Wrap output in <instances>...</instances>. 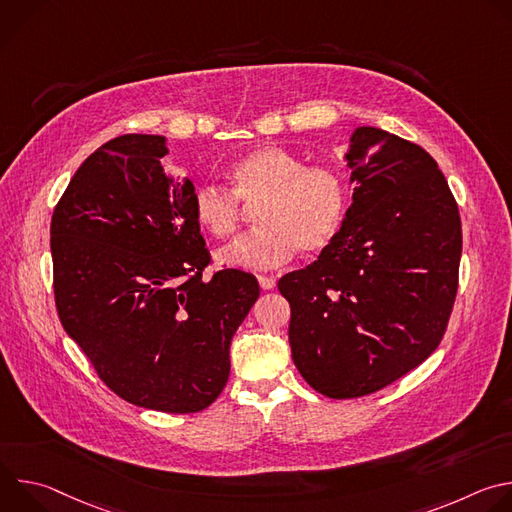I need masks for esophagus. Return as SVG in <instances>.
I'll list each match as a JSON object with an SVG mask.
<instances>
[{
	"mask_svg": "<svg viewBox=\"0 0 512 512\" xmlns=\"http://www.w3.org/2000/svg\"><path fill=\"white\" fill-rule=\"evenodd\" d=\"M257 281H259V287L265 289V291H269V289L275 287V277H271V275H259Z\"/></svg>",
	"mask_w": 512,
	"mask_h": 512,
	"instance_id": "1",
	"label": "esophagus"
}]
</instances>
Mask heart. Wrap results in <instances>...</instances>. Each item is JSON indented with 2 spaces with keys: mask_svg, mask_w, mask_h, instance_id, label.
I'll use <instances>...</instances> for the list:
<instances>
[{
  "mask_svg": "<svg viewBox=\"0 0 512 512\" xmlns=\"http://www.w3.org/2000/svg\"><path fill=\"white\" fill-rule=\"evenodd\" d=\"M233 192L221 184H202L192 198L196 223L214 239L233 237L241 223V204L259 202V229L218 249L214 261L237 269H273L300 249L326 251L338 237L348 208L342 176L330 166L306 162L279 145H261L229 168Z\"/></svg>",
  "mask_w": 512,
  "mask_h": 512,
  "instance_id": "obj_1",
  "label": "heart"
}]
</instances>
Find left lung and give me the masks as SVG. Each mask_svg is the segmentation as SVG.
Segmentation results:
<instances>
[{
    "label": "left lung",
    "mask_w": 512,
    "mask_h": 512,
    "mask_svg": "<svg viewBox=\"0 0 512 512\" xmlns=\"http://www.w3.org/2000/svg\"><path fill=\"white\" fill-rule=\"evenodd\" d=\"M344 162L354 192L336 241L277 283L291 358L332 399L375 393L437 348L462 255L458 204L423 148L360 125Z\"/></svg>",
    "instance_id": "left-lung-1"
}]
</instances>
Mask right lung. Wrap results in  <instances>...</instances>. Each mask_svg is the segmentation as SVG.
<instances>
[{"label": "right lung", "instance_id": "obj_1", "mask_svg": "<svg viewBox=\"0 0 512 512\" xmlns=\"http://www.w3.org/2000/svg\"><path fill=\"white\" fill-rule=\"evenodd\" d=\"M164 135L107 141L72 176L50 225L66 334L121 399L206 409L229 381L231 340L259 298L255 275L210 261L190 180L164 170Z\"/></svg>", "mask_w": 512, "mask_h": 512}]
</instances>
